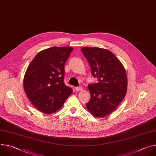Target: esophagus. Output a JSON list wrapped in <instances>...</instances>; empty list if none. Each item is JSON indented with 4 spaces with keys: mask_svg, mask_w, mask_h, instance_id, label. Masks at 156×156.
Wrapping results in <instances>:
<instances>
[{
    "mask_svg": "<svg viewBox=\"0 0 156 156\" xmlns=\"http://www.w3.org/2000/svg\"><path fill=\"white\" fill-rule=\"evenodd\" d=\"M83 88L82 87H75V90L76 91H80V90H82Z\"/></svg>",
    "mask_w": 156,
    "mask_h": 156,
    "instance_id": "esophagus-1",
    "label": "esophagus"
}]
</instances>
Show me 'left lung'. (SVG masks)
Masks as SVG:
<instances>
[{
    "instance_id": "obj_1",
    "label": "left lung",
    "mask_w": 156,
    "mask_h": 156,
    "mask_svg": "<svg viewBox=\"0 0 156 156\" xmlns=\"http://www.w3.org/2000/svg\"><path fill=\"white\" fill-rule=\"evenodd\" d=\"M81 51L90 65L97 83L88 84L90 100L87 109L97 117L109 115L119 105L126 94V69L111 51L98 47H83Z\"/></svg>"
}]
</instances>
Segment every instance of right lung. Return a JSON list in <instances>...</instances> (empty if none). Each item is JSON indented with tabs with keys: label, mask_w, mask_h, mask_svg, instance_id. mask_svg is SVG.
I'll return each mask as SVG.
<instances>
[{
	"label": "right lung",
	"mask_w": 156,
	"mask_h": 156,
	"mask_svg": "<svg viewBox=\"0 0 156 156\" xmlns=\"http://www.w3.org/2000/svg\"><path fill=\"white\" fill-rule=\"evenodd\" d=\"M73 47H53L38 53L25 73L26 94L35 108L45 114L59 109L73 93L64 83L65 64Z\"/></svg>",
	"instance_id": "add662e5"
}]
</instances>
